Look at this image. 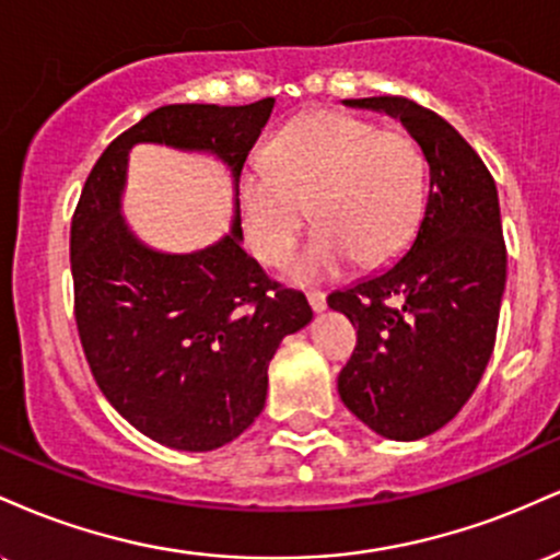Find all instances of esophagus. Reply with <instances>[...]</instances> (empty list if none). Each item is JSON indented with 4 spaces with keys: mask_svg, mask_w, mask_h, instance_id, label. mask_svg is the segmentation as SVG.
I'll use <instances>...</instances> for the list:
<instances>
[{
    "mask_svg": "<svg viewBox=\"0 0 560 560\" xmlns=\"http://www.w3.org/2000/svg\"><path fill=\"white\" fill-rule=\"evenodd\" d=\"M307 302H311V307L316 313L326 311V294L324 292H307Z\"/></svg>",
    "mask_w": 560,
    "mask_h": 560,
    "instance_id": "1",
    "label": "esophagus"
}]
</instances>
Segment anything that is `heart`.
<instances>
[{"instance_id": "1", "label": "heart", "mask_w": 560, "mask_h": 560, "mask_svg": "<svg viewBox=\"0 0 560 560\" xmlns=\"http://www.w3.org/2000/svg\"><path fill=\"white\" fill-rule=\"evenodd\" d=\"M423 195L427 160L413 137L329 110L276 131L262 168L240 184L244 234L268 266L289 260L311 208L318 231L287 268L298 284L334 279L352 258L387 266L416 234Z\"/></svg>"}]
</instances>
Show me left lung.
I'll use <instances>...</instances> for the list:
<instances>
[{
	"label": "left lung",
	"mask_w": 560,
	"mask_h": 560,
	"mask_svg": "<svg viewBox=\"0 0 560 560\" xmlns=\"http://www.w3.org/2000/svg\"><path fill=\"white\" fill-rule=\"evenodd\" d=\"M342 105L400 120L429 163L427 208L408 249L329 294L331 311L358 329L337 378L342 402L387 440H421L464 408L490 363L505 292L498 189L471 144L427 107L405 96Z\"/></svg>",
	"instance_id": "1"
}]
</instances>
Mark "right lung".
<instances>
[{
	"mask_svg": "<svg viewBox=\"0 0 560 560\" xmlns=\"http://www.w3.org/2000/svg\"><path fill=\"white\" fill-rule=\"evenodd\" d=\"M276 100L240 107L165 105L120 133L83 186L70 226L75 324L92 374L150 440L208 453L260 416L268 363L305 329V294L281 289L242 247L240 176ZM165 143L221 159L235 186L229 235L191 254L141 243L122 218L127 152Z\"/></svg>",
	"mask_w": 560,
	"mask_h": 560,
	"instance_id": "right-lung-1",
	"label": "right lung"
}]
</instances>
